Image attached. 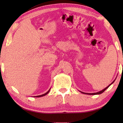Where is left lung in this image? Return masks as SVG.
I'll list each match as a JSON object with an SVG mask.
<instances>
[{"label":"left lung","mask_w":123,"mask_h":123,"mask_svg":"<svg viewBox=\"0 0 123 123\" xmlns=\"http://www.w3.org/2000/svg\"><path fill=\"white\" fill-rule=\"evenodd\" d=\"M115 80L114 81H113V82H112V83H111L110 85H109L108 86H107V87L106 88H105V89H104L103 90H101V91H99V92H96V93H85V92H81V91H80L81 92V93H84V94H87V95H99V94H101V93H103V92H104V91H105L107 89L109 86H110L112 83H113L114 82V81H115Z\"/></svg>","instance_id":"1"}]
</instances>
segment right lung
Segmentation results:
<instances>
[{
    "label": "right lung",
    "instance_id": "add662e5",
    "mask_svg": "<svg viewBox=\"0 0 123 123\" xmlns=\"http://www.w3.org/2000/svg\"><path fill=\"white\" fill-rule=\"evenodd\" d=\"M50 89H51V88L49 89V90L48 91V92H46L45 93H44V94H43V95H39V96H35V97H43V96H45L46 95H47V94H48L49 92V90H50Z\"/></svg>",
    "mask_w": 123,
    "mask_h": 123
}]
</instances>
